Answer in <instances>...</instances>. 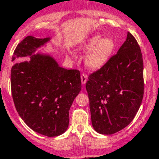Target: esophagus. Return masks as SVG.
Returning a JSON list of instances; mask_svg holds the SVG:
<instances>
[{
    "label": "esophagus",
    "instance_id": "esophagus-1",
    "mask_svg": "<svg viewBox=\"0 0 159 159\" xmlns=\"http://www.w3.org/2000/svg\"><path fill=\"white\" fill-rule=\"evenodd\" d=\"M81 84H82V85H85L87 81V76L85 74H82L81 75Z\"/></svg>",
    "mask_w": 159,
    "mask_h": 159
}]
</instances>
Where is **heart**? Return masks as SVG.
I'll return each instance as SVG.
<instances>
[{
    "label": "heart",
    "mask_w": 159,
    "mask_h": 159,
    "mask_svg": "<svg viewBox=\"0 0 159 159\" xmlns=\"http://www.w3.org/2000/svg\"><path fill=\"white\" fill-rule=\"evenodd\" d=\"M92 48L88 51L85 57L87 67L93 70L100 69L106 63L114 52L116 43L111 38L101 39L99 35L93 36L81 46V48Z\"/></svg>",
    "instance_id": "b5f03b06"
}]
</instances>
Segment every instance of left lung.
<instances>
[{"mask_svg": "<svg viewBox=\"0 0 159 159\" xmlns=\"http://www.w3.org/2000/svg\"><path fill=\"white\" fill-rule=\"evenodd\" d=\"M85 89L97 132L111 135L133 120L143 97V61L130 32L116 54L89 76Z\"/></svg>", "mask_w": 159, "mask_h": 159, "instance_id": "left-lung-1", "label": "left lung"}]
</instances>
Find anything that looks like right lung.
<instances>
[{"mask_svg": "<svg viewBox=\"0 0 159 159\" xmlns=\"http://www.w3.org/2000/svg\"><path fill=\"white\" fill-rule=\"evenodd\" d=\"M50 39L29 35L17 45L12 61L27 56L30 61L12 66L11 89L24 123L35 132L55 137L67 130L70 108L81 91V81L78 70L60 67L48 54H35Z\"/></svg>", "mask_w": 159, "mask_h": 159, "instance_id": "1", "label": "right lung"}]
</instances>
